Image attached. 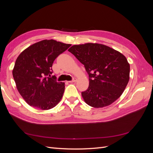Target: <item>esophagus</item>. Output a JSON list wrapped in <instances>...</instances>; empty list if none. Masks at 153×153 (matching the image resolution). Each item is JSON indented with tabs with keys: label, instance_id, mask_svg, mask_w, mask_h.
<instances>
[{
	"label": "esophagus",
	"instance_id": "1",
	"mask_svg": "<svg viewBox=\"0 0 153 153\" xmlns=\"http://www.w3.org/2000/svg\"><path fill=\"white\" fill-rule=\"evenodd\" d=\"M76 81V78H73V80H72L71 81H69V83H73V82H75Z\"/></svg>",
	"mask_w": 153,
	"mask_h": 153
}]
</instances>
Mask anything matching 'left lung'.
Returning <instances> with one entry per match:
<instances>
[{"label":"left lung","mask_w":153,"mask_h":153,"mask_svg":"<svg viewBox=\"0 0 153 153\" xmlns=\"http://www.w3.org/2000/svg\"><path fill=\"white\" fill-rule=\"evenodd\" d=\"M68 51L84 64L89 75V87L82 92L87 105L102 108L121 96L129 82L130 70L124 55L98 43L73 45Z\"/></svg>","instance_id":"left-lung-1"}]
</instances>
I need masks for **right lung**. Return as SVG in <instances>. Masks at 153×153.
I'll return each instance as SVG.
<instances>
[{
	"label": "right lung",
	"instance_id": "1",
	"mask_svg": "<svg viewBox=\"0 0 153 153\" xmlns=\"http://www.w3.org/2000/svg\"><path fill=\"white\" fill-rule=\"evenodd\" d=\"M71 46L53 39L32 45L19 55L13 70L16 88L30 106L49 110L63 96L65 85L52 75L55 59Z\"/></svg>",
	"mask_w": 153,
	"mask_h": 153
}]
</instances>
